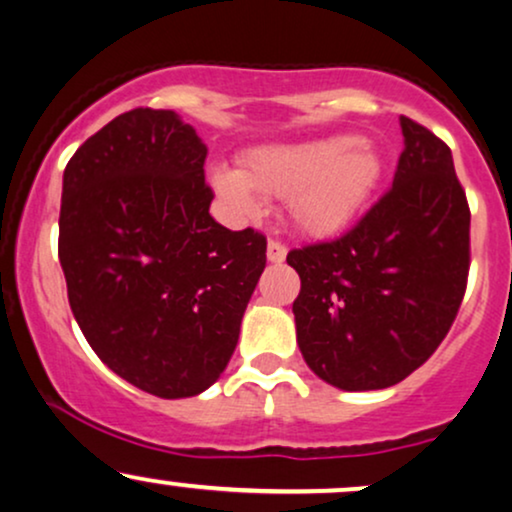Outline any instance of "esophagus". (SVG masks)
I'll use <instances>...</instances> for the list:
<instances>
[{
	"label": "esophagus",
	"mask_w": 512,
	"mask_h": 512,
	"mask_svg": "<svg viewBox=\"0 0 512 512\" xmlns=\"http://www.w3.org/2000/svg\"><path fill=\"white\" fill-rule=\"evenodd\" d=\"M287 256V246L277 239H268V261L270 263H282Z\"/></svg>",
	"instance_id": "obj_1"
}]
</instances>
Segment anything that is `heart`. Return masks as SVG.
Segmentation results:
<instances>
[{"instance_id": "b5f03b06", "label": "heart", "mask_w": 512, "mask_h": 512, "mask_svg": "<svg viewBox=\"0 0 512 512\" xmlns=\"http://www.w3.org/2000/svg\"><path fill=\"white\" fill-rule=\"evenodd\" d=\"M382 163L370 144L327 137L292 147L251 151L242 173L213 170L218 194L242 216H256L257 192L287 199L289 220L306 235H330L356 216L377 185Z\"/></svg>"}]
</instances>
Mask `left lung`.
<instances>
[{"label":"left lung","instance_id":"8db88e82","mask_svg":"<svg viewBox=\"0 0 512 512\" xmlns=\"http://www.w3.org/2000/svg\"><path fill=\"white\" fill-rule=\"evenodd\" d=\"M394 185L351 230L292 249L301 277L296 342L320 380L346 391L406 380L437 351L463 304L470 206L449 144L401 116Z\"/></svg>","mask_w":512,"mask_h":512}]
</instances>
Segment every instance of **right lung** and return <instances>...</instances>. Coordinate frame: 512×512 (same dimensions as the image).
I'll use <instances>...</instances> for the list:
<instances>
[{
	"mask_svg": "<svg viewBox=\"0 0 512 512\" xmlns=\"http://www.w3.org/2000/svg\"><path fill=\"white\" fill-rule=\"evenodd\" d=\"M206 144L175 111L132 109L63 170L59 261L102 363L161 399L197 396L235 351L266 235L208 213Z\"/></svg>",
	"mask_w": 512,
	"mask_h": 512,
	"instance_id": "1",
	"label": "right lung"
}]
</instances>
